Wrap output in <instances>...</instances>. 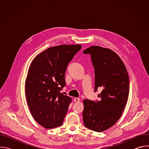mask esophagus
I'll return each instance as SVG.
<instances>
[{"label":"esophagus","instance_id":"1","mask_svg":"<svg viewBox=\"0 0 149 149\" xmlns=\"http://www.w3.org/2000/svg\"><path fill=\"white\" fill-rule=\"evenodd\" d=\"M74 100L75 102H79L80 101V99L78 98H75Z\"/></svg>","mask_w":149,"mask_h":149}]
</instances>
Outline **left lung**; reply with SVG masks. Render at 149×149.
Listing matches in <instances>:
<instances>
[{
    "mask_svg": "<svg viewBox=\"0 0 149 149\" xmlns=\"http://www.w3.org/2000/svg\"><path fill=\"white\" fill-rule=\"evenodd\" d=\"M91 55L95 74L94 92L101 88L99 100L83 102L84 124L97 132L112 127L120 118L129 94V77L123 62L114 51L93 46L83 51Z\"/></svg>",
    "mask_w": 149,
    "mask_h": 149,
    "instance_id": "1",
    "label": "left lung"
}]
</instances>
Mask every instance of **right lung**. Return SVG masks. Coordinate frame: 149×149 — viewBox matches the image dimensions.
<instances>
[{
  "mask_svg": "<svg viewBox=\"0 0 149 149\" xmlns=\"http://www.w3.org/2000/svg\"><path fill=\"white\" fill-rule=\"evenodd\" d=\"M81 49L80 45L48 48L32 61L25 82L28 105L34 119L46 129L62 124L71 98L61 93L65 86L68 63Z\"/></svg>",
  "mask_w": 149,
  "mask_h": 149,
  "instance_id": "1",
  "label": "right lung"
}]
</instances>
